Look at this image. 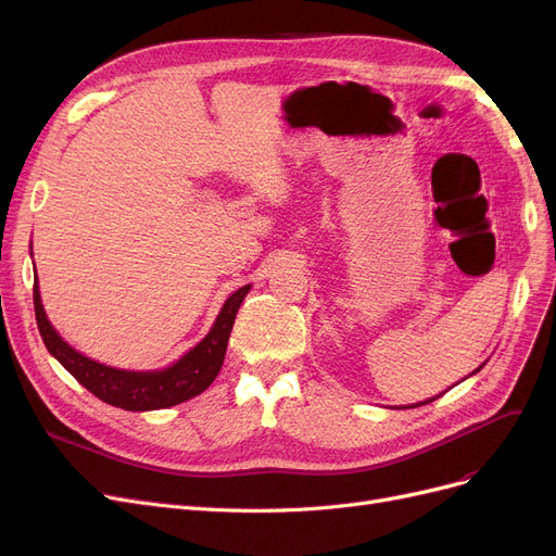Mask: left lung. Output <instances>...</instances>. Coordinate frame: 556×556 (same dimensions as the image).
Instances as JSON below:
<instances>
[{"label": "left lung", "instance_id": "1", "mask_svg": "<svg viewBox=\"0 0 556 556\" xmlns=\"http://www.w3.org/2000/svg\"><path fill=\"white\" fill-rule=\"evenodd\" d=\"M480 369H482V365H480L476 371H480ZM476 371H473V374H476ZM440 396H442V394H440ZM434 399H437V396H432V399H428V401H424V403H430V401H434ZM424 403H417V405H424Z\"/></svg>", "mask_w": 556, "mask_h": 556}]
</instances>
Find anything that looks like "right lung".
Wrapping results in <instances>:
<instances>
[{
  "label": "right lung",
  "mask_w": 556,
  "mask_h": 556,
  "mask_svg": "<svg viewBox=\"0 0 556 556\" xmlns=\"http://www.w3.org/2000/svg\"><path fill=\"white\" fill-rule=\"evenodd\" d=\"M248 293H250V283L239 288L237 293H231L223 304L212 331L178 363H173L170 367L157 369V371L116 369L78 354L74 346H70L61 336H58V331L47 319V313L40 300L38 277L34 283V306H36L38 329L45 346L49 349V354L61 363L83 388L90 390L101 401L114 407H122V410L146 413V410H160V407H170L182 401H189L214 383V378L218 376L225 361L227 340L233 327V319H237L241 302L245 300Z\"/></svg>",
  "instance_id": "right-lung-1"
}]
</instances>
